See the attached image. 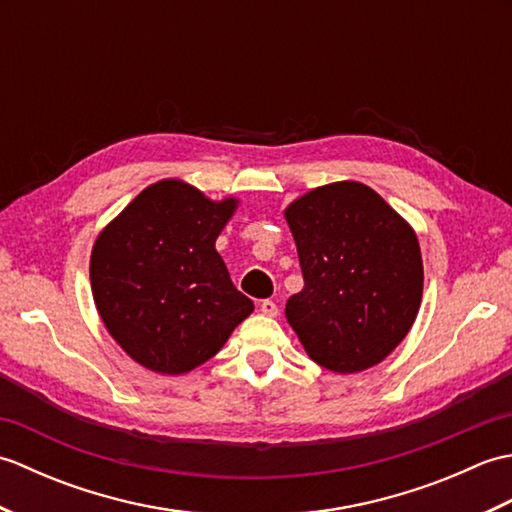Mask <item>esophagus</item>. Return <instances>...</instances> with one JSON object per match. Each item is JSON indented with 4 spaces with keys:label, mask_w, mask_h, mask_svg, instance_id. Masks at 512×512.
Wrapping results in <instances>:
<instances>
[{
    "label": "esophagus",
    "mask_w": 512,
    "mask_h": 512,
    "mask_svg": "<svg viewBox=\"0 0 512 512\" xmlns=\"http://www.w3.org/2000/svg\"><path fill=\"white\" fill-rule=\"evenodd\" d=\"M259 310H262V314H266V317H277V314H279V308H277V303L273 299L262 301V306H259Z\"/></svg>",
    "instance_id": "esophagus-1"
}]
</instances>
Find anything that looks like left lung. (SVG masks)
I'll list each match as a JSON object with an SVG mask.
<instances>
[{
	"label": "left lung",
	"instance_id": "obj_1",
	"mask_svg": "<svg viewBox=\"0 0 512 512\" xmlns=\"http://www.w3.org/2000/svg\"><path fill=\"white\" fill-rule=\"evenodd\" d=\"M303 290L286 319L314 363L336 374L378 365L409 334L422 301L413 226L363 182L341 180L292 200Z\"/></svg>",
	"mask_w": 512,
	"mask_h": 512
}]
</instances>
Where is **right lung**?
<instances>
[{
  "instance_id": "obj_1",
  "label": "right lung",
  "mask_w": 512,
  "mask_h": 512,
  "mask_svg": "<svg viewBox=\"0 0 512 512\" xmlns=\"http://www.w3.org/2000/svg\"><path fill=\"white\" fill-rule=\"evenodd\" d=\"M239 200L193 184H149L96 237L94 306L123 352L162 376L189 374L255 310L215 250Z\"/></svg>"
}]
</instances>
